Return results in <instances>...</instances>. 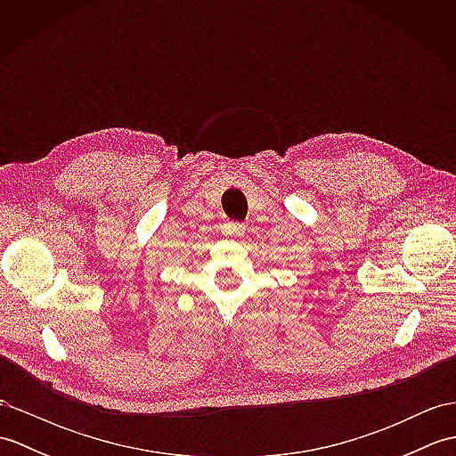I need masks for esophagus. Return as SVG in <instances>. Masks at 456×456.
I'll return each instance as SVG.
<instances>
[{
  "mask_svg": "<svg viewBox=\"0 0 456 456\" xmlns=\"http://www.w3.org/2000/svg\"><path fill=\"white\" fill-rule=\"evenodd\" d=\"M223 235L225 237H243L245 235V225L243 223H233V221H229V223H225V225H223Z\"/></svg>",
  "mask_w": 456,
  "mask_h": 456,
  "instance_id": "34e87169",
  "label": "esophagus"
}]
</instances>
